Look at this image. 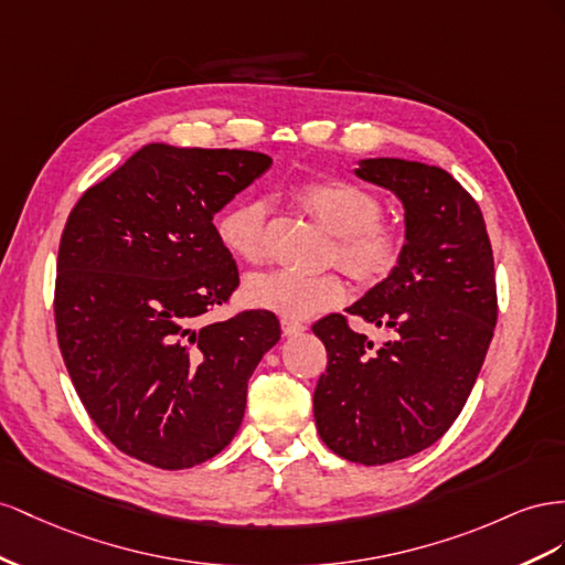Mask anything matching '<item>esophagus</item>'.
<instances>
[{
    "instance_id": "1",
    "label": "esophagus",
    "mask_w": 565,
    "mask_h": 565,
    "mask_svg": "<svg viewBox=\"0 0 565 565\" xmlns=\"http://www.w3.org/2000/svg\"><path fill=\"white\" fill-rule=\"evenodd\" d=\"M305 329H308V327H305L302 321H298L294 317H281V331H284V335H298Z\"/></svg>"
}]
</instances>
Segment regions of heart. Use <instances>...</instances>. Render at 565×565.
<instances>
[{
  "label": "heart",
  "instance_id": "1",
  "mask_svg": "<svg viewBox=\"0 0 565 565\" xmlns=\"http://www.w3.org/2000/svg\"><path fill=\"white\" fill-rule=\"evenodd\" d=\"M305 205L343 236L341 263L364 279L388 274L402 255V234L381 222V201L372 191L345 180H315L302 184ZM269 201L250 196L232 205L217 222L222 244L244 260H260L267 253ZM255 308L294 319L312 317L335 308L348 298V284L338 274H308L298 269L255 271L244 286Z\"/></svg>",
  "mask_w": 565,
  "mask_h": 565
}]
</instances>
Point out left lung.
<instances>
[{"label": "left lung", "instance_id": "8db88e82", "mask_svg": "<svg viewBox=\"0 0 565 565\" xmlns=\"http://www.w3.org/2000/svg\"><path fill=\"white\" fill-rule=\"evenodd\" d=\"M354 174L399 199L405 246L345 312L395 338L376 348L343 315L319 319L329 364L312 402L329 449L379 466L430 447L463 409L497 324L494 257L478 203L443 168L364 158Z\"/></svg>", "mask_w": 565, "mask_h": 565}]
</instances>
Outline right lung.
<instances>
[{"label": "right lung", "mask_w": 565, "mask_h": 565, "mask_svg": "<svg viewBox=\"0 0 565 565\" xmlns=\"http://www.w3.org/2000/svg\"><path fill=\"white\" fill-rule=\"evenodd\" d=\"M271 168L238 149L147 143L68 215L56 333L92 422L120 452L191 469L232 443L248 379L279 343L274 312L205 324L238 269L213 217Z\"/></svg>", "instance_id": "right-lung-1"}]
</instances>
